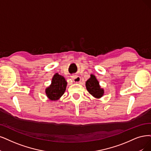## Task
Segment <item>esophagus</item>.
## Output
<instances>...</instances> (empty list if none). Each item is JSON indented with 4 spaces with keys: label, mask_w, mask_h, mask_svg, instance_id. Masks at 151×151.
Listing matches in <instances>:
<instances>
[{
    "label": "esophagus",
    "mask_w": 151,
    "mask_h": 151,
    "mask_svg": "<svg viewBox=\"0 0 151 151\" xmlns=\"http://www.w3.org/2000/svg\"><path fill=\"white\" fill-rule=\"evenodd\" d=\"M72 80H73L75 82H80L81 80V77L78 75H73L71 76Z\"/></svg>",
    "instance_id": "1"
}]
</instances>
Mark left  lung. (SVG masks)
<instances>
[{"mask_svg": "<svg viewBox=\"0 0 151 151\" xmlns=\"http://www.w3.org/2000/svg\"><path fill=\"white\" fill-rule=\"evenodd\" d=\"M86 87L88 91L94 97L101 98L104 93V90L100 88L99 82L96 80L95 76L91 75V78L86 82Z\"/></svg>", "mask_w": 151, "mask_h": 151, "instance_id": "obj_1", "label": "left lung"}]
</instances>
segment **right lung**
Segmentation results:
<instances>
[{
    "instance_id": "right-lung-1",
    "label": "right lung",
    "mask_w": 151,
    "mask_h": 151,
    "mask_svg": "<svg viewBox=\"0 0 151 151\" xmlns=\"http://www.w3.org/2000/svg\"><path fill=\"white\" fill-rule=\"evenodd\" d=\"M67 83L65 78L56 73L52 78V84L46 89L47 97L52 101L58 99L64 94Z\"/></svg>"
}]
</instances>
